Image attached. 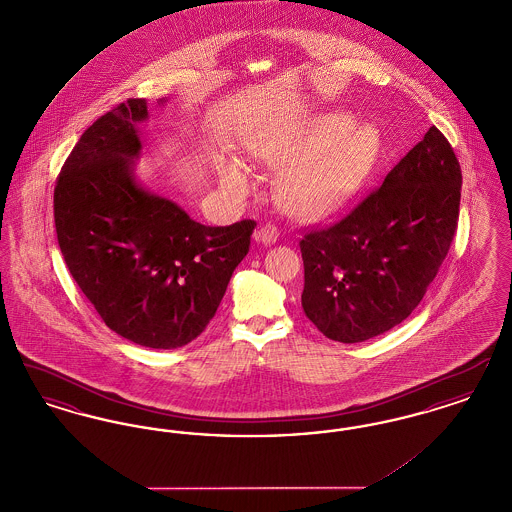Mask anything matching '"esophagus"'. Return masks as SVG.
<instances>
[{
  "label": "esophagus",
  "instance_id": "1",
  "mask_svg": "<svg viewBox=\"0 0 512 512\" xmlns=\"http://www.w3.org/2000/svg\"><path fill=\"white\" fill-rule=\"evenodd\" d=\"M280 238V230L274 222H265L255 230V240L263 244H274Z\"/></svg>",
  "mask_w": 512,
  "mask_h": 512
}]
</instances>
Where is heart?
Here are the masks:
<instances>
[{"mask_svg":"<svg viewBox=\"0 0 512 512\" xmlns=\"http://www.w3.org/2000/svg\"><path fill=\"white\" fill-rule=\"evenodd\" d=\"M347 115L328 113L305 130L261 153L276 171L286 172L280 184L282 205L299 217H315L336 207L368 171L376 140L368 128H350ZM224 182L247 192L249 174L240 163L222 172Z\"/></svg>","mask_w":512,"mask_h":512,"instance_id":"obj_1","label":"heart"}]
</instances>
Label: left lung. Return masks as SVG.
Masks as SVG:
<instances>
[{
    "label": "left lung",
    "instance_id": "8db88e82",
    "mask_svg": "<svg viewBox=\"0 0 512 512\" xmlns=\"http://www.w3.org/2000/svg\"><path fill=\"white\" fill-rule=\"evenodd\" d=\"M461 184L453 147L430 126L347 215L301 238V305L326 338L370 340L413 313L455 238Z\"/></svg>",
    "mask_w": 512,
    "mask_h": 512
}]
</instances>
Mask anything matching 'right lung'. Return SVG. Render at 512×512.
<instances>
[{"label":"right lung","mask_w":512,"mask_h":512,"mask_svg":"<svg viewBox=\"0 0 512 512\" xmlns=\"http://www.w3.org/2000/svg\"><path fill=\"white\" fill-rule=\"evenodd\" d=\"M146 101L84 130L57 176V242L74 282L122 338L153 349L195 340L215 317L257 222L205 226L132 178Z\"/></svg>","instance_id":"1"}]
</instances>
